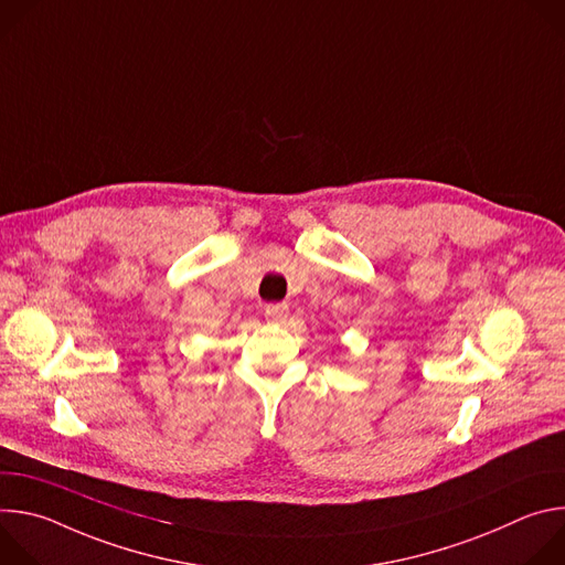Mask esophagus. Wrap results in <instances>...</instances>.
<instances>
[{
	"label": "esophagus",
	"mask_w": 565,
	"mask_h": 565,
	"mask_svg": "<svg viewBox=\"0 0 565 565\" xmlns=\"http://www.w3.org/2000/svg\"><path fill=\"white\" fill-rule=\"evenodd\" d=\"M286 317H288V306L286 303H270V306H266V319L273 321V324H281Z\"/></svg>",
	"instance_id": "1"
}]
</instances>
